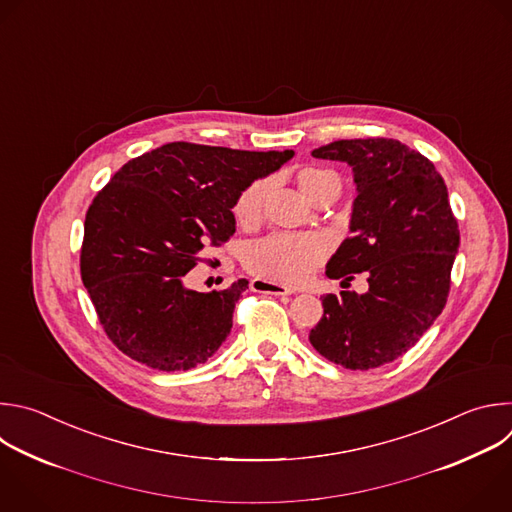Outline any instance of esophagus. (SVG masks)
Wrapping results in <instances>:
<instances>
[{
  "label": "esophagus",
  "mask_w": 512,
  "mask_h": 512,
  "mask_svg": "<svg viewBox=\"0 0 512 512\" xmlns=\"http://www.w3.org/2000/svg\"><path fill=\"white\" fill-rule=\"evenodd\" d=\"M250 288L254 292H264V294H274V296H288L292 294V290L280 286V284H274V282H268V280H262V278H254L250 282Z\"/></svg>",
  "instance_id": "esophagus-1"
}]
</instances>
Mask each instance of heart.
<instances>
[{
  "instance_id": "1",
  "label": "heart",
  "mask_w": 512,
  "mask_h": 512,
  "mask_svg": "<svg viewBox=\"0 0 512 512\" xmlns=\"http://www.w3.org/2000/svg\"><path fill=\"white\" fill-rule=\"evenodd\" d=\"M300 193L315 201L331 187H341L339 177L323 167H304L296 175ZM268 183L258 179L246 185L234 201V218L240 226H254L262 216ZM327 246L317 236L274 234L254 242L246 252V266L260 278L276 284H300L325 260Z\"/></svg>"
}]
</instances>
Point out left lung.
Instances as JSON below:
<instances>
[{
  "label": "left lung",
  "mask_w": 512,
  "mask_h": 512,
  "mask_svg": "<svg viewBox=\"0 0 512 512\" xmlns=\"http://www.w3.org/2000/svg\"><path fill=\"white\" fill-rule=\"evenodd\" d=\"M353 167L351 236L327 264L349 284L367 272L369 290L323 296L311 345L329 361L367 371L410 351L444 311L460 246L448 189L434 163L395 139H345L313 151Z\"/></svg>",
  "instance_id": "8db88e82"
}]
</instances>
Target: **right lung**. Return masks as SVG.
<instances>
[{
	"mask_svg": "<svg viewBox=\"0 0 512 512\" xmlns=\"http://www.w3.org/2000/svg\"><path fill=\"white\" fill-rule=\"evenodd\" d=\"M292 155L177 141L131 159L96 193L80 276L119 351L151 369L187 371L220 349L248 280L197 292L183 276L203 246L234 236L238 193Z\"/></svg>",
	"mask_w": 512,
	"mask_h": 512,
	"instance_id": "add662e5",
	"label": "right lung"
}]
</instances>
